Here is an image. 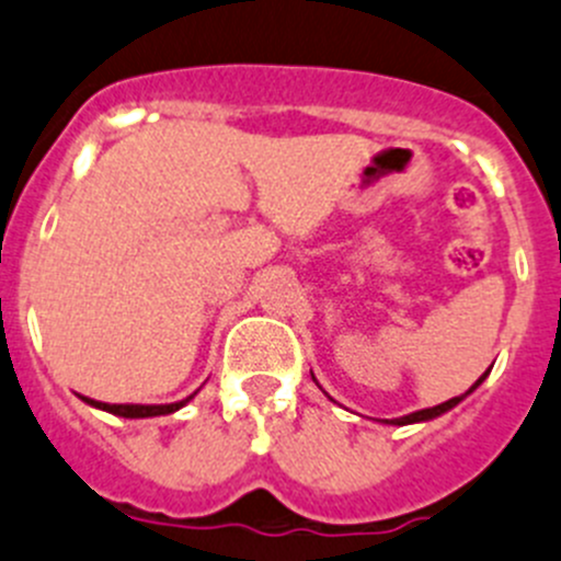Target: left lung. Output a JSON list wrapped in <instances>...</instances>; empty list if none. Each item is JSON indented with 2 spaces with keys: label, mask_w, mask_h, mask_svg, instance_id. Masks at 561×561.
<instances>
[{
  "label": "left lung",
  "mask_w": 561,
  "mask_h": 561,
  "mask_svg": "<svg viewBox=\"0 0 561 561\" xmlns=\"http://www.w3.org/2000/svg\"><path fill=\"white\" fill-rule=\"evenodd\" d=\"M488 378V373L485 375H480V380H477L474 386H471L469 391H466V394H460V397H453V400H447V402H442V405H433V408H422V411H413V413H405V416H397V419H380V422H383V425H397V427H402V425H416V422H431V419H436V416H442V413H447V411H453L455 405H458V402H463L466 397L471 394V391L477 389V386L482 383V380ZM312 380H314V375H312ZM314 383H318V380H314ZM320 386V383H318Z\"/></svg>",
  "instance_id": "obj_1"
}]
</instances>
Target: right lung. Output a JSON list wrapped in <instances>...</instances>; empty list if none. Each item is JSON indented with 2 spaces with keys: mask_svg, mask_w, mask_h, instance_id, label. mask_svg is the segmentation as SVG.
<instances>
[{
  "mask_svg": "<svg viewBox=\"0 0 561 561\" xmlns=\"http://www.w3.org/2000/svg\"><path fill=\"white\" fill-rule=\"evenodd\" d=\"M197 394V391H194ZM194 394H188L186 400H178V402H167V405H142V402H101V400H90V397H81L87 405L98 408V411H106L114 413V416H123V419H148V416H167V413H175L186 405L188 400H194Z\"/></svg>",
  "mask_w": 561,
  "mask_h": 561,
  "instance_id": "1",
  "label": "right lung"
}]
</instances>
